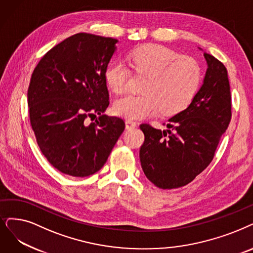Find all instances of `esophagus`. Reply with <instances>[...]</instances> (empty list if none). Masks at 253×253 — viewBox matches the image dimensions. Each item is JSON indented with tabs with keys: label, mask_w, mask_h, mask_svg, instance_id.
I'll return each mask as SVG.
<instances>
[{
	"label": "esophagus",
	"mask_w": 253,
	"mask_h": 253,
	"mask_svg": "<svg viewBox=\"0 0 253 253\" xmlns=\"http://www.w3.org/2000/svg\"><path fill=\"white\" fill-rule=\"evenodd\" d=\"M137 126V123L136 121H133V120H126V127L127 129H130V128H135Z\"/></svg>",
	"instance_id": "obj_1"
}]
</instances>
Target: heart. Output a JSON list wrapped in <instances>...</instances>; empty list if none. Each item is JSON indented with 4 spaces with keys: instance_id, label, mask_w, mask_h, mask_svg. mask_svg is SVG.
I'll return each mask as SVG.
<instances>
[{
    "instance_id": "obj_1",
    "label": "heart",
    "mask_w": 253,
    "mask_h": 253,
    "mask_svg": "<svg viewBox=\"0 0 253 253\" xmlns=\"http://www.w3.org/2000/svg\"><path fill=\"white\" fill-rule=\"evenodd\" d=\"M130 66L138 75L147 77L143 94H128L117 99L113 111L127 119L145 118L161 109L173 114L185 109L195 96L201 81V69L194 59L181 57L174 50L159 44H147L129 55ZM130 72L123 61L110 64L106 72L109 87L123 93L128 87Z\"/></svg>"
}]
</instances>
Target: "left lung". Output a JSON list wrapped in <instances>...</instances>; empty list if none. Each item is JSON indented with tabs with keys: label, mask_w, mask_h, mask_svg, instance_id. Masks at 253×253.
Instances as JSON below:
<instances>
[{
	"label": "left lung",
	"mask_w": 253,
	"mask_h": 253,
	"mask_svg": "<svg viewBox=\"0 0 253 253\" xmlns=\"http://www.w3.org/2000/svg\"><path fill=\"white\" fill-rule=\"evenodd\" d=\"M204 56L208 64L204 84L187 109L168 120V129L140 126L145 137L139 155L141 167L160 189L186 186L203 172L230 123L227 70L214 56Z\"/></svg>",
	"instance_id": "left-lung-1"
}]
</instances>
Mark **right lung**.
<instances>
[{"mask_svg":"<svg viewBox=\"0 0 253 253\" xmlns=\"http://www.w3.org/2000/svg\"><path fill=\"white\" fill-rule=\"evenodd\" d=\"M117 42L75 34L48 50L30 80L29 115L37 144L64 174L97 172L125 130L123 119L104 114L109 106L106 72ZM96 115L94 123H86Z\"/></svg>","mask_w":253,"mask_h":253,"instance_id":"right-lung-1","label":"right lung"}]
</instances>
